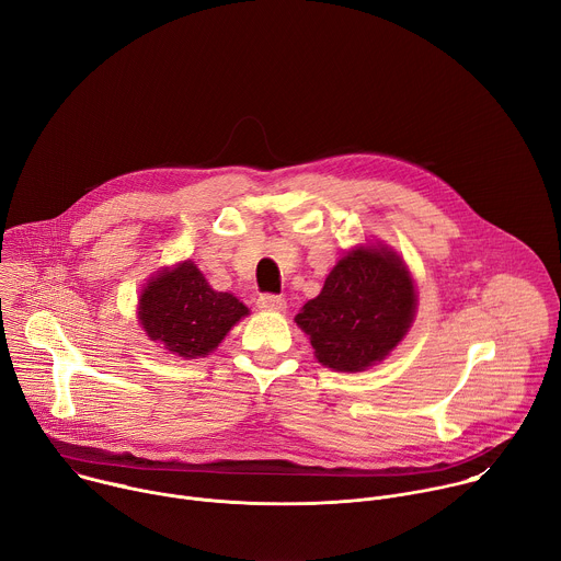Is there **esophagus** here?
Masks as SVG:
<instances>
[{
    "instance_id": "34e87169",
    "label": "esophagus",
    "mask_w": 561,
    "mask_h": 561,
    "mask_svg": "<svg viewBox=\"0 0 561 561\" xmlns=\"http://www.w3.org/2000/svg\"><path fill=\"white\" fill-rule=\"evenodd\" d=\"M257 306L262 308V310H284L286 308V299L282 297V295H273V293H264V295H260V299H257Z\"/></svg>"
}]
</instances>
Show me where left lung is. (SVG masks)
<instances>
[{
    "mask_svg": "<svg viewBox=\"0 0 561 561\" xmlns=\"http://www.w3.org/2000/svg\"><path fill=\"white\" fill-rule=\"evenodd\" d=\"M417 308L415 284L392 249L355 247L329 273L322 293L295 314L314 357L333 370L359 373L404 340Z\"/></svg>",
    "mask_w": 561,
    "mask_h": 561,
    "instance_id": "8db88e82",
    "label": "left lung"
}]
</instances>
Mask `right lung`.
Masks as SVG:
<instances>
[{"label":"right lung","mask_w":561,"mask_h":561,"mask_svg":"<svg viewBox=\"0 0 561 561\" xmlns=\"http://www.w3.org/2000/svg\"><path fill=\"white\" fill-rule=\"evenodd\" d=\"M247 314L249 308L234 295L213 290L191 260L150 277L137 308L146 335L184 359L213 353Z\"/></svg>","instance_id":"obj_1"}]
</instances>
